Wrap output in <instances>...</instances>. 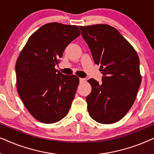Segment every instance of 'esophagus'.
I'll list each match as a JSON object with an SVG mask.
<instances>
[{
	"mask_svg": "<svg viewBox=\"0 0 154 154\" xmlns=\"http://www.w3.org/2000/svg\"><path fill=\"white\" fill-rule=\"evenodd\" d=\"M85 81V79H82V78H80V79H79L80 83H83V82H84Z\"/></svg>",
	"mask_w": 154,
	"mask_h": 154,
	"instance_id": "obj_1",
	"label": "esophagus"
}]
</instances>
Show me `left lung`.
<instances>
[{"instance_id":"8db88e82","label":"left lung","mask_w":154,"mask_h":154,"mask_svg":"<svg viewBox=\"0 0 154 154\" xmlns=\"http://www.w3.org/2000/svg\"><path fill=\"white\" fill-rule=\"evenodd\" d=\"M79 28L103 75L100 84L88 80L92 86L86 97L89 115L100 123H114L125 116L137 94L142 81L138 55L114 27L97 24Z\"/></svg>"}]
</instances>
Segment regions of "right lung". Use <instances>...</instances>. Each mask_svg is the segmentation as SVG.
<instances>
[{"label": "right lung", "mask_w": 154, "mask_h": 154, "mask_svg": "<svg viewBox=\"0 0 154 154\" xmlns=\"http://www.w3.org/2000/svg\"><path fill=\"white\" fill-rule=\"evenodd\" d=\"M81 34L77 26L52 22L29 38L17 60V87L29 113L43 123L60 121L68 114L79 79L54 68L67 45Z\"/></svg>", "instance_id": "obj_1"}]
</instances>
